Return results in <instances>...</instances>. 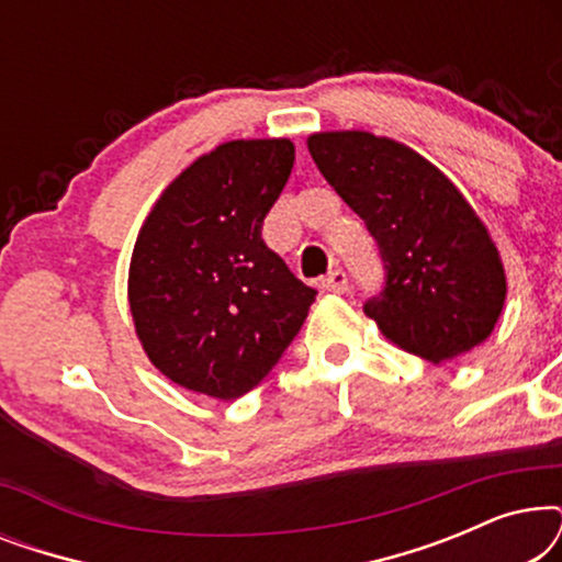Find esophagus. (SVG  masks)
I'll use <instances>...</instances> for the list:
<instances>
[{"instance_id": "obj_1", "label": "esophagus", "mask_w": 562, "mask_h": 562, "mask_svg": "<svg viewBox=\"0 0 562 562\" xmlns=\"http://www.w3.org/2000/svg\"><path fill=\"white\" fill-rule=\"evenodd\" d=\"M319 286L325 291H333V294H345V291H348V273L337 268V271L327 273L325 279H322Z\"/></svg>"}]
</instances>
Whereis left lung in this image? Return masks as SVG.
<instances>
[{
	"label": "left lung",
	"mask_w": 562,
	"mask_h": 562,
	"mask_svg": "<svg viewBox=\"0 0 562 562\" xmlns=\"http://www.w3.org/2000/svg\"><path fill=\"white\" fill-rule=\"evenodd\" d=\"M306 145L379 240L386 289L363 312L381 335L435 366L486 342L502 317L506 273L456 183L409 145L366 130L314 133Z\"/></svg>",
	"instance_id": "left-lung-1"
}]
</instances>
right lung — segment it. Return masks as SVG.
<instances>
[{
	"label": "right lung",
	"mask_w": 562,
	"mask_h": 562,
	"mask_svg": "<svg viewBox=\"0 0 562 562\" xmlns=\"http://www.w3.org/2000/svg\"><path fill=\"white\" fill-rule=\"evenodd\" d=\"M294 166L289 137L229 140L156 199L137 233L127 302L166 379L233 402L279 363L317 291L268 248L263 220Z\"/></svg>",
	"instance_id": "right-lung-1"
}]
</instances>
